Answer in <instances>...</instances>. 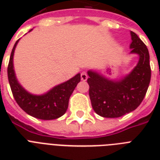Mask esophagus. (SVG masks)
Returning <instances> with one entry per match:
<instances>
[{
    "instance_id": "34e87169",
    "label": "esophagus",
    "mask_w": 160,
    "mask_h": 160,
    "mask_svg": "<svg viewBox=\"0 0 160 160\" xmlns=\"http://www.w3.org/2000/svg\"><path fill=\"white\" fill-rule=\"evenodd\" d=\"M80 78H81V80H83V81H85V80L88 79L87 74H86L85 72H82L81 73V75H80Z\"/></svg>"
}]
</instances>
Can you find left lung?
<instances>
[{
	"label": "left lung",
	"mask_w": 160,
	"mask_h": 160,
	"mask_svg": "<svg viewBox=\"0 0 160 160\" xmlns=\"http://www.w3.org/2000/svg\"><path fill=\"white\" fill-rule=\"evenodd\" d=\"M129 54L138 55L137 65L120 78L106 77L95 70H89L87 82L93 109L105 118H118L134 111L144 100L149 87L151 70L148 48L136 34L130 31Z\"/></svg>",
	"instance_id": "8db88e82"
}]
</instances>
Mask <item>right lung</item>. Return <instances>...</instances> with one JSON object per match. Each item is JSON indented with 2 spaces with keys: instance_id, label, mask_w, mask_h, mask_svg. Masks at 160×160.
<instances>
[{
  "instance_id": "1",
  "label": "right lung",
  "mask_w": 160,
  "mask_h": 160,
  "mask_svg": "<svg viewBox=\"0 0 160 160\" xmlns=\"http://www.w3.org/2000/svg\"><path fill=\"white\" fill-rule=\"evenodd\" d=\"M19 41L20 39L14 45L7 69L9 84L16 103L26 113L37 119L51 120L60 118L67 110L69 99L80 81V74L78 73L67 81L55 85L44 94L35 95L29 92L20 84L14 69V53Z\"/></svg>"
}]
</instances>
